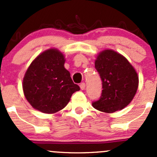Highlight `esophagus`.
Returning <instances> with one entry per match:
<instances>
[{
    "label": "esophagus",
    "instance_id": "1",
    "mask_svg": "<svg viewBox=\"0 0 157 157\" xmlns=\"http://www.w3.org/2000/svg\"><path fill=\"white\" fill-rule=\"evenodd\" d=\"M80 89H81L82 90H85V87H86V84H85V83H80Z\"/></svg>",
    "mask_w": 157,
    "mask_h": 157
}]
</instances>
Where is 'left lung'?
I'll return each instance as SVG.
<instances>
[{
  "label": "left lung",
  "instance_id": "1",
  "mask_svg": "<svg viewBox=\"0 0 157 157\" xmlns=\"http://www.w3.org/2000/svg\"><path fill=\"white\" fill-rule=\"evenodd\" d=\"M95 67L102 80V90L93 106L107 113L127 106L138 87V77L132 65L116 52L105 50L98 55Z\"/></svg>",
  "mask_w": 157,
  "mask_h": 157
}]
</instances>
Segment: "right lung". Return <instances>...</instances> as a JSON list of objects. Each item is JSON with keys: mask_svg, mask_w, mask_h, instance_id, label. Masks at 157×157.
Listing matches in <instances>:
<instances>
[{"mask_svg": "<svg viewBox=\"0 0 157 157\" xmlns=\"http://www.w3.org/2000/svg\"><path fill=\"white\" fill-rule=\"evenodd\" d=\"M64 57L57 49L42 52L26 71L23 93L32 106L43 113L52 114L64 109L80 86L73 82L64 68Z\"/></svg>", "mask_w": 157, "mask_h": 157, "instance_id": "right-lung-1", "label": "right lung"}]
</instances>
